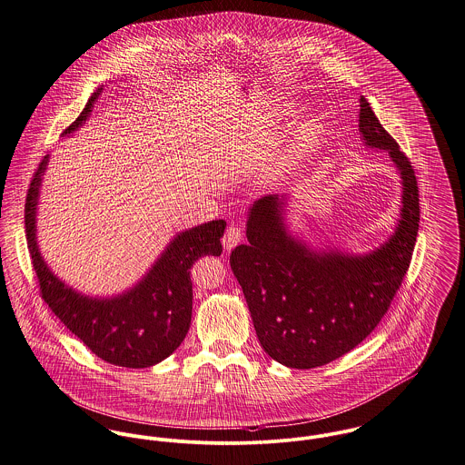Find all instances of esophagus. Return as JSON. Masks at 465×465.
<instances>
[{
  "label": "esophagus",
  "instance_id": "esophagus-1",
  "mask_svg": "<svg viewBox=\"0 0 465 465\" xmlns=\"http://www.w3.org/2000/svg\"><path fill=\"white\" fill-rule=\"evenodd\" d=\"M242 241V230L235 224H230L223 235V248L224 251L233 250Z\"/></svg>",
  "mask_w": 465,
  "mask_h": 465
}]
</instances>
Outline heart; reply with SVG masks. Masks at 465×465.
Instances as JSON below:
<instances>
[{"label":"heart","mask_w":465,"mask_h":465,"mask_svg":"<svg viewBox=\"0 0 465 465\" xmlns=\"http://www.w3.org/2000/svg\"><path fill=\"white\" fill-rule=\"evenodd\" d=\"M299 111V107L292 103H285V104H278L274 107L271 118L272 120H286L295 116ZM325 133V127L319 118H304L301 120L290 133L288 140H286L283 152L280 153L278 161H276V173L285 172L288 168L295 166L299 161H302L304 157H308L322 142Z\"/></svg>","instance_id":"heart-1"}]
</instances>
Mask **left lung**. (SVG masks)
Wrapping results in <instances>:
<instances>
[{
	"mask_svg": "<svg viewBox=\"0 0 465 465\" xmlns=\"http://www.w3.org/2000/svg\"><path fill=\"white\" fill-rule=\"evenodd\" d=\"M359 133L386 150L400 172L401 209L394 233L366 254L313 251L285 223V196L252 203L246 237L230 254L263 351L288 368L308 370L356 349L382 321L407 274L420 228V194L411 161L364 97Z\"/></svg>",
	"mask_w": 465,
	"mask_h": 465,
	"instance_id": "left-lung-1",
	"label": "left lung"
}]
</instances>
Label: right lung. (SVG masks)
Instances as JSON below:
<instances>
[{
    "label": "right lung",
    "mask_w": 465,
    "mask_h": 465,
    "mask_svg": "<svg viewBox=\"0 0 465 465\" xmlns=\"http://www.w3.org/2000/svg\"><path fill=\"white\" fill-rule=\"evenodd\" d=\"M103 88L88 99L64 136L86 122ZM47 159L49 155L38 164L25 205L26 241L42 299L74 336L106 362L148 368L172 356L191 325V267L202 256L221 254L226 221L217 219L180 232L143 280L127 292L114 297L83 295L53 274L36 244V203Z\"/></svg>",
    "instance_id": "obj_1"
}]
</instances>
